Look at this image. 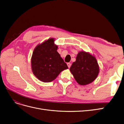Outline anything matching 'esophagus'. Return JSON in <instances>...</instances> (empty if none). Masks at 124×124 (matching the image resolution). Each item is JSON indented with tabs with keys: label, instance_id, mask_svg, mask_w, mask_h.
I'll return each mask as SVG.
<instances>
[{
	"label": "esophagus",
	"instance_id": "obj_1",
	"mask_svg": "<svg viewBox=\"0 0 124 124\" xmlns=\"http://www.w3.org/2000/svg\"><path fill=\"white\" fill-rule=\"evenodd\" d=\"M67 66H68V67L69 68H70V67H71V64L70 63H67Z\"/></svg>",
	"mask_w": 124,
	"mask_h": 124
}]
</instances>
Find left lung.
Here are the masks:
<instances>
[{
	"label": "left lung",
	"mask_w": 124,
	"mask_h": 124,
	"mask_svg": "<svg viewBox=\"0 0 124 124\" xmlns=\"http://www.w3.org/2000/svg\"><path fill=\"white\" fill-rule=\"evenodd\" d=\"M70 71L79 85H85L96 79L99 73V67L95 56L85 51H80Z\"/></svg>",
	"instance_id": "1"
}]
</instances>
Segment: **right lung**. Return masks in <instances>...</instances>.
Listing matches in <instances>:
<instances>
[{
  "label": "right lung",
  "mask_w": 124,
  "mask_h": 124,
  "mask_svg": "<svg viewBox=\"0 0 124 124\" xmlns=\"http://www.w3.org/2000/svg\"><path fill=\"white\" fill-rule=\"evenodd\" d=\"M55 39H49L38 45L33 50L31 58L33 74L44 82H51L62 71L68 69L66 62L57 51Z\"/></svg>",
  "instance_id": "obj_1"
}]
</instances>
